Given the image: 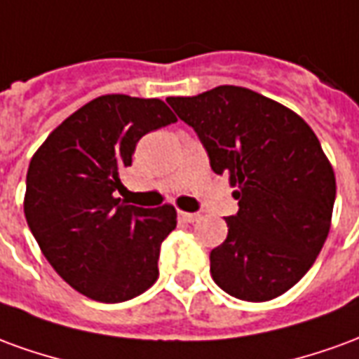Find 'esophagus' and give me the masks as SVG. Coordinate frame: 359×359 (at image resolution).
<instances>
[{
  "label": "esophagus",
  "mask_w": 359,
  "mask_h": 359,
  "mask_svg": "<svg viewBox=\"0 0 359 359\" xmlns=\"http://www.w3.org/2000/svg\"><path fill=\"white\" fill-rule=\"evenodd\" d=\"M179 219L187 221V223H194V221L200 219V215L198 213H188V211H179Z\"/></svg>",
  "instance_id": "1"
}]
</instances>
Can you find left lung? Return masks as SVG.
Masks as SVG:
<instances>
[{
    "instance_id": "8db88e82",
    "label": "left lung",
    "mask_w": 359,
    "mask_h": 359,
    "mask_svg": "<svg viewBox=\"0 0 359 359\" xmlns=\"http://www.w3.org/2000/svg\"><path fill=\"white\" fill-rule=\"evenodd\" d=\"M200 136L211 169L236 187L238 213L211 250V277L226 294L267 302L300 280L331 229L337 180L304 118L254 90L217 86L169 97Z\"/></svg>"
}]
</instances>
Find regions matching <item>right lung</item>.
Segmentation results:
<instances>
[{
  "instance_id": "1",
  "label": "right lung",
  "mask_w": 359,
  "mask_h": 359,
  "mask_svg": "<svg viewBox=\"0 0 359 359\" xmlns=\"http://www.w3.org/2000/svg\"><path fill=\"white\" fill-rule=\"evenodd\" d=\"M175 121L157 97L100 95L30 159L28 226L59 277L92 300H130L157 280L159 248L177 226V210L128 205L115 192L125 188L121 171L133 165L138 140Z\"/></svg>"
}]
</instances>
